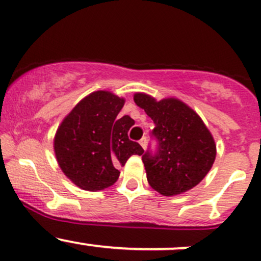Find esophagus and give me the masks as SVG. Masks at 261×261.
Listing matches in <instances>:
<instances>
[{
    "instance_id": "1",
    "label": "esophagus",
    "mask_w": 261,
    "mask_h": 261,
    "mask_svg": "<svg viewBox=\"0 0 261 261\" xmlns=\"http://www.w3.org/2000/svg\"><path fill=\"white\" fill-rule=\"evenodd\" d=\"M140 145L142 146V148H146V146H147V139H146V137H142L141 140H140Z\"/></svg>"
}]
</instances>
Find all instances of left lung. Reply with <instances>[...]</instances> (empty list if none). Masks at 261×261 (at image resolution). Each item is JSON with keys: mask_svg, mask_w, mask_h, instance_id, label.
<instances>
[{"mask_svg": "<svg viewBox=\"0 0 261 261\" xmlns=\"http://www.w3.org/2000/svg\"><path fill=\"white\" fill-rule=\"evenodd\" d=\"M154 122L157 150L142 154L151 187L163 196L190 191L210 172L216 160L213 136L194 110L176 98L157 101L144 93L134 95Z\"/></svg>", "mask_w": 261, "mask_h": 261, "instance_id": "8db88e82", "label": "left lung"}]
</instances>
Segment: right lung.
I'll return each instance as SVG.
<instances>
[{"mask_svg":"<svg viewBox=\"0 0 261 261\" xmlns=\"http://www.w3.org/2000/svg\"><path fill=\"white\" fill-rule=\"evenodd\" d=\"M125 99L99 90L80 100L64 117L54 137L59 167L74 185L85 191H101L119 178L120 166L144 148L131 141L127 131L134 120H116Z\"/></svg>","mask_w":261,"mask_h":261,"instance_id":"right-lung-1","label":"right lung"}]
</instances>
